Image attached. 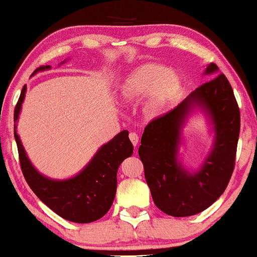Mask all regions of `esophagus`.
<instances>
[{
    "instance_id": "obj_1",
    "label": "esophagus",
    "mask_w": 257,
    "mask_h": 257,
    "mask_svg": "<svg viewBox=\"0 0 257 257\" xmlns=\"http://www.w3.org/2000/svg\"><path fill=\"white\" fill-rule=\"evenodd\" d=\"M128 137H130V140H131L133 146L136 147V146L138 145V142H139V136H138L136 132H131V133H130Z\"/></svg>"
}]
</instances>
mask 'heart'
Masks as SVG:
<instances>
[{"label":"heart","mask_w":257,"mask_h":257,"mask_svg":"<svg viewBox=\"0 0 257 257\" xmlns=\"http://www.w3.org/2000/svg\"><path fill=\"white\" fill-rule=\"evenodd\" d=\"M184 81L175 70L156 63H147L133 70L119 86V97L125 103H136L145 97L144 112L156 117L178 101Z\"/></svg>","instance_id":"b5f03b06"}]
</instances>
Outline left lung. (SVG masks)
I'll return each instance as SVG.
<instances>
[{
	"instance_id": "1",
	"label": "left lung",
	"mask_w": 257,
	"mask_h": 257,
	"mask_svg": "<svg viewBox=\"0 0 257 257\" xmlns=\"http://www.w3.org/2000/svg\"><path fill=\"white\" fill-rule=\"evenodd\" d=\"M210 63L208 80L164 115L153 119L142 133L139 156L156 207L173 217L196 215L223 194L235 164L240 110L227 78ZM195 106L211 117L215 141L203 167L191 174L178 162L180 130Z\"/></svg>"
}]
</instances>
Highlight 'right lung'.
<instances>
[{
  "label": "right lung",
  "mask_w": 257,
  "mask_h": 257,
  "mask_svg": "<svg viewBox=\"0 0 257 257\" xmlns=\"http://www.w3.org/2000/svg\"><path fill=\"white\" fill-rule=\"evenodd\" d=\"M49 69V65L40 66L33 74ZM25 93L26 85L16 104L15 121L19 117ZM14 133L24 178L47 207L62 218L73 223L95 222L109 211L116 195L118 168L133 154V145L126 130L102 146L81 172L65 180L47 178L38 172L26 155L16 126Z\"/></svg>",
  "instance_id": "obj_1"
}]
</instances>
